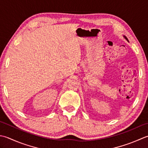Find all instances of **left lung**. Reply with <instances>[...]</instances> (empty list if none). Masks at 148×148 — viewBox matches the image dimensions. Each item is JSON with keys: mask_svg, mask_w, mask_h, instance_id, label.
Returning a JSON list of instances; mask_svg holds the SVG:
<instances>
[{"mask_svg": "<svg viewBox=\"0 0 148 148\" xmlns=\"http://www.w3.org/2000/svg\"><path fill=\"white\" fill-rule=\"evenodd\" d=\"M125 39H126V40H128V39H127V38H126L125 37Z\"/></svg>", "mask_w": 148, "mask_h": 148, "instance_id": "obj_1", "label": "left lung"}]
</instances>
